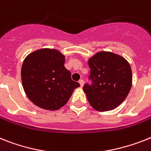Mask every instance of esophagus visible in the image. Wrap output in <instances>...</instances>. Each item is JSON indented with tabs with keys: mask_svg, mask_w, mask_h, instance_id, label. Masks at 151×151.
<instances>
[{
	"mask_svg": "<svg viewBox=\"0 0 151 151\" xmlns=\"http://www.w3.org/2000/svg\"><path fill=\"white\" fill-rule=\"evenodd\" d=\"M83 83H84V82H83V80H80L79 81V83H80V85H81V87H83Z\"/></svg>",
	"mask_w": 151,
	"mask_h": 151,
	"instance_id": "34e87169",
	"label": "esophagus"
}]
</instances>
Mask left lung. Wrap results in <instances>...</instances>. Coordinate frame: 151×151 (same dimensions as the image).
<instances>
[{
  "label": "left lung",
  "instance_id": "8db88e82",
  "mask_svg": "<svg viewBox=\"0 0 151 151\" xmlns=\"http://www.w3.org/2000/svg\"><path fill=\"white\" fill-rule=\"evenodd\" d=\"M91 74L83 90L90 104L98 111L116 108L124 101L132 85L129 63L111 52L101 51L89 59Z\"/></svg>",
  "mask_w": 151,
  "mask_h": 151
}]
</instances>
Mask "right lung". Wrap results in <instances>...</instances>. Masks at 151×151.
Segmentation results:
<instances>
[{"instance_id": "1", "label": "right lung", "mask_w": 151, "mask_h": 151, "mask_svg": "<svg viewBox=\"0 0 151 151\" xmlns=\"http://www.w3.org/2000/svg\"><path fill=\"white\" fill-rule=\"evenodd\" d=\"M65 58L54 49H40L23 62L21 80L25 93L36 106L56 111L68 103L73 90L80 87L64 67Z\"/></svg>"}]
</instances>
